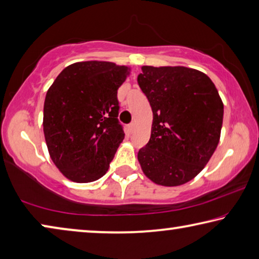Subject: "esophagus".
<instances>
[{"label": "esophagus", "instance_id": "obj_1", "mask_svg": "<svg viewBox=\"0 0 259 259\" xmlns=\"http://www.w3.org/2000/svg\"><path fill=\"white\" fill-rule=\"evenodd\" d=\"M126 129H128V133L129 134H133L134 131H135V129H136V123H135V122H131V123L128 125V128H126Z\"/></svg>", "mask_w": 259, "mask_h": 259}]
</instances>
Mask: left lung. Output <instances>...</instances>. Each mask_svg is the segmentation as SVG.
I'll use <instances>...</instances> for the list:
<instances>
[{"mask_svg": "<svg viewBox=\"0 0 259 259\" xmlns=\"http://www.w3.org/2000/svg\"><path fill=\"white\" fill-rule=\"evenodd\" d=\"M138 84L150 102V142L138 152L143 172L179 186L202 171L217 148L224 105L204 73L184 66H143Z\"/></svg>", "mask_w": 259, "mask_h": 259, "instance_id": "8db88e82", "label": "left lung"}]
</instances>
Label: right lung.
Returning a JSON list of instances; mask_svg holds the SVG:
<instances>
[{
    "mask_svg": "<svg viewBox=\"0 0 259 259\" xmlns=\"http://www.w3.org/2000/svg\"><path fill=\"white\" fill-rule=\"evenodd\" d=\"M130 74L111 61L64 68L48 90L43 133L51 160L69 181L90 183L107 172L124 133L117 89Z\"/></svg>",
    "mask_w": 259,
    "mask_h": 259,
    "instance_id": "right-lung-1",
    "label": "right lung"
}]
</instances>
